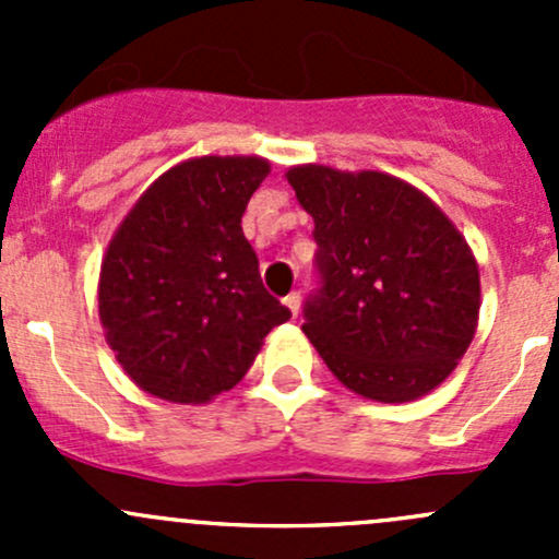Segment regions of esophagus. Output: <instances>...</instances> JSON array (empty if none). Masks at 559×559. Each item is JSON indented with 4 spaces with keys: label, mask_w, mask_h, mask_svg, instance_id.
Masks as SVG:
<instances>
[{
    "label": "esophagus",
    "mask_w": 559,
    "mask_h": 559,
    "mask_svg": "<svg viewBox=\"0 0 559 559\" xmlns=\"http://www.w3.org/2000/svg\"><path fill=\"white\" fill-rule=\"evenodd\" d=\"M284 306L289 308L292 316L300 313V292H292V295H286V297H284Z\"/></svg>",
    "instance_id": "1"
}]
</instances>
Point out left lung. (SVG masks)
<instances>
[{
    "mask_svg": "<svg viewBox=\"0 0 559 559\" xmlns=\"http://www.w3.org/2000/svg\"><path fill=\"white\" fill-rule=\"evenodd\" d=\"M313 216L316 289L302 332L335 379L381 403L436 389L478 321V267L441 207L384 173L292 167Z\"/></svg>",
    "mask_w": 559,
    "mask_h": 559,
    "instance_id": "8db88e82",
    "label": "left lung"
}]
</instances>
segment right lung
Returning a JSON list of instances; mask_svg holds the SVG:
<instances>
[{
  "instance_id": "add662e5",
  "label": "right lung",
  "mask_w": 559,
  "mask_h": 559,
  "mask_svg": "<svg viewBox=\"0 0 559 559\" xmlns=\"http://www.w3.org/2000/svg\"><path fill=\"white\" fill-rule=\"evenodd\" d=\"M270 165L202 156L151 183L110 240L99 319L129 379L170 403L238 384L292 311L262 284L240 218Z\"/></svg>"
}]
</instances>
